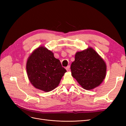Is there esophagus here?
<instances>
[{
    "mask_svg": "<svg viewBox=\"0 0 126 126\" xmlns=\"http://www.w3.org/2000/svg\"><path fill=\"white\" fill-rule=\"evenodd\" d=\"M66 70H67V71H69V69H70V66L69 65V66H67L66 68Z\"/></svg>",
    "mask_w": 126,
    "mask_h": 126,
    "instance_id": "obj_1",
    "label": "esophagus"
}]
</instances>
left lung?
I'll use <instances>...</instances> for the list:
<instances>
[{"label": "left lung", "mask_w": 126, "mask_h": 126, "mask_svg": "<svg viewBox=\"0 0 126 126\" xmlns=\"http://www.w3.org/2000/svg\"><path fill=\"white\" fill-rule=\"evenodd\" d=\"M70 69L72 77L86 90L98 86L106 77V64L91 48L76 53Z\"/></svg>", "instance_id": "left-lung-1"}]
</instances>
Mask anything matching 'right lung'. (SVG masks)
I'll use <instances>...</instances> for the list:
<instances>
[{
  "label": "right lung",
  "mask_w": 126,
  "mask_h": 126,
  "mask_svg": "<svg viewBox=\"0 0 126 126\" xmlns=\"http://www.w3.org/2000/svg\"><path fill=\"white\" fill-rule=\"evenodd\" d=\"M26 69L30 82L45 92L54 89L67 71L51 51L40 47L28 58Z\"/></svg>",
  "instance_id": "1"
}]
</instances>
